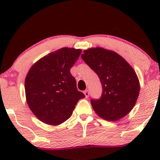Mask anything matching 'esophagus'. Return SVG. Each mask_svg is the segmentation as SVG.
I'll list each match as a JSON object with an SVG mask.
<instances>
[{"mask_svg": "<svg viewBox=\"0 0 160 160\" xmlns=\"http://www.w3.org/2000/svg\"><path fill=\"white\" fill-rule=\"evenodd\" d=\"M83 93H84V95H85L86 98H88V97H89V90H88V89H86V90L83 92Z\"/></svg>", "mask_w": 160, "mask_h": 160, "instance_id": "34e87169", "label": "esophagus"}]
</instances>
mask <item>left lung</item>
<instances>
[{
	"label": "left lung",
	"instance_id": "8db88e82",
	"mask_svg": "<svg viewBox=\"0 0 160 160\" xmlns=\"http://www.w3.org/2000/svg\"><path fill=\"white\" fill-rule=\"evenodd\" d=\"M82 59L100 79L102 94L91 99L99 117L116 121L127 115L134 108L140 85L136 73L126 60L113 51L96 47L83 51Z\"/></svg>",
	"mask_w": 160,
	"mask_h": 160
}]
</instances>
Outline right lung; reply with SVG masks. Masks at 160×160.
<instances>
[{"mask_svg":"<svg viewBox=\"0 0 160 160\" xmlns=\"http://www.w3.org/2000/svg\"><path fill=\"white\" fill-rule=\"evenodd\" d=\"M80 53L81 49L64 47L40 58L29 70L25 82L27 103L43 122H64L85 97L70 72Z\"/></svg>","mask_w":160,"mask_h":160,"instance_id":"add662e5","label":"right lung"}]
</instances>
